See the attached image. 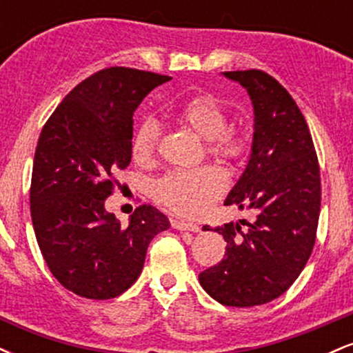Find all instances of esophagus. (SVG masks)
<instances>
[{"label": "esophagus", "instance_id": "1", "mask_svg": "<svg viewBox=\"0 0 353 353\" xmlns=\"http://www.w3.org/2000/svg\"><path fill=\"white\" fill-rule=\"evenodd\" d=\"M172 228L177 230H188V232H199L201 228L197 224H192V222H185V221H172Z\"/></svg>", "mask_w": 353, "mask_h": 353}]
</instances>
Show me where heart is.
I'll use <instances>...</instances> for the list:
<instances>
[{
    "label": "heart",
    "mask_w": 353,
    "mask_h": 353,
    "mask_svg": "<svg viewBox=\"0 0 353 353\" xmlns=\"http://www.w3.org/2000/svg\"><path fill=\"white\" fill-rule=\"evenodd\" d=\"M174 117L205 141L208 149L225 159H237L245 152V139L236 129L228 128L229 112L212 94L194 96L174 111ZM159 125L152 117H144L137 124L131 141L132 157L144 163L156 151ZM224 174L212 165L174 171L156 182L157 201L176 214L185 217L201 216L224 192Z\"/></svg>",
    "instance_id": "obj_1"
}]
</instances>
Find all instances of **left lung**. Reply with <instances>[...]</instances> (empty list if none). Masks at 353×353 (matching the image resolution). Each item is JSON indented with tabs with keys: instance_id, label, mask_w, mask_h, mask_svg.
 <instances>
[{
	"instance_id": "1",
	"label": "left lung",
	"mask_w": 353,
	"mask_h": 353,
	"mask_svg": "<svg viewBox=\"0 0 353 353\" xmlns=\"http://www.w3.org/2000/svg\"><path fill=\"white\" fill-rule=\"evenodd\" d=\"M254 108L249 161L224 205L250 210L247 228L229 222L225 255L199 274L202 289L222 305H262L282 295L309 261L320 212V171L312 136L292 96L264 71H229ZM202 230H212L204 225Z\"/></svg>"
}]
</instances>
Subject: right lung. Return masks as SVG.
<instances>
[{"label": "right lung", "mask_w": 353, "mask_h": 353, "mask_svg": "<svg viewBox=\"0 0 353 353\" xmlns=\"http://www.w3.org/2000/svg\"><path fill=\"white\" fill-rule=\"evenodd\" d=\"M171 78L129 68L89 76L66 96L36 145L31 221L58 282L76 295L106 301L132 285L154 236L171 228L152 205H141L123 228L104 208L112 172L131 163L132 114Z\"/></svg>", "instance_id": "1"}]
</instances>
